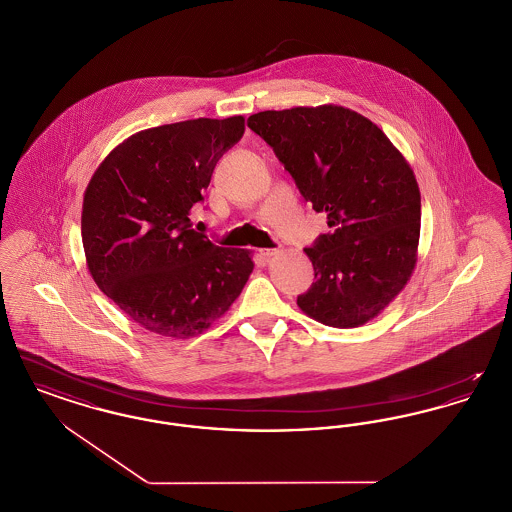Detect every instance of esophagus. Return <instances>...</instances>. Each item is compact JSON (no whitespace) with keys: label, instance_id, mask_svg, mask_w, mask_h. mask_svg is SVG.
<instances>
[{"label":"esophagus","instance_id":"esophagus-1","mask_svg":"<svg viewBox=\"0 0 512 512\" xmlns=\"http://www.w3.org/2000/svg\"><path fill=\"white\" fill-rule=\"evenodd\" d=\"M259 253H261V257H265V259H270V257L278 255V249H276V247H267V249H259Z\"/></svg>","mask_w":512,"mask_h":512}]
</instances>
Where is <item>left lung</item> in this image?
<instances>
[{
	"mask_svg": "<svg viewBox=\"0 0 512 512\" xmlns=\"http://www.w3.org/2000/svg\"><path fill=\"white\" fill-rule=\"evenodd\" d=\"M247 126L332 228L305 247L315 282L297 295L299 309L334 328L365 324L405 288L416 265L413 169L374 122L340 105L261 111Z\"/></svg>",
	"mask_w": 512,
	"mask_h": 512,
	"instance_id": "obj_1",
	"label": "left lung"
}]
</instances>
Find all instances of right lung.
Masks as SVG:
<instances>
[{"mask_svg":"<svg viewBox=\"0 0 512 512\" xmlns=\"http://www.w3.org/2000/svg\"><path fill=\"white\" fill-rule=\"evenodd\" d=\"M244 117L147 128L115 147L82 205V244L99 290L149 332L186 340L205 332L244 290L247 249L192 228L220 157L244 136Z\"/></svg>","mask_w":512,"mask_h":512,"instance_id":"add662e5","label":"right lung"}]
</instances>
